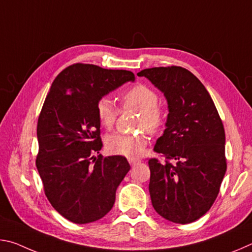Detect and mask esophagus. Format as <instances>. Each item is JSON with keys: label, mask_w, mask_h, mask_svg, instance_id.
I'll return each instance as SVG.
<instances>
[{"label": "esophagus", "mask_w": 252, "mask_h": 252, "mask_svg": "<svg viewBox=\"0 0 252 252\" xmlns=\"http://www.w3.org/2000/svg\"><path fill=\"white\" fill-rule=\"evenodd\" d=\"M127 161H129V163L131 165H135L136 163H139V162H140L139 159H134V158H129V159H127Z\"/></svg>", "instance_id": "esophagus-1"}]
</instances>
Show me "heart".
<instances>
[{"instance_id": "obj_1", "label": "heart", "mask_w": 252, "mask_h": 252, "mask_svg": "<svg viewBox=\"0 0 252 252\" xmlns=\"http://www.w3.org/2000/svg\"><path fill=\"white\" fill-rule=\"evenodd\" d=\"M121 102L126 108L139 111L140 117L136 126L144 127L149 132H156L163 123L164 111L158 103L159 96L152 88L146 84H136L121 94ZM96 114L101 126L106 129L112 127L118 116V110L108 96L100 97L96 102ZM148 144L147 135L140 133H122L116 132L105 140L106 149L114 155L127 158H138L144 152Z\"/></svg>"}]
</instances>
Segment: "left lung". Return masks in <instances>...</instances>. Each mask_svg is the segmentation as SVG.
<instances>
[{
    "instance_id": "left-lung-1",
    "label": "left lung",
    "mask_w": 252,
    "mask_h": 252,
    "mask_svg": "<svg viewBox=\"0 0 252 252\" xmlns=\"http://www.w3.org/2000/svg\"><path fill=\"white\" fill-rule=\"evenodd\" d=\"M138 75L168 102L165 129L155 151L176 162L149 160L152 206L172 222H193L211 208L227 171L222 121L207 89L187 69L152 67Z\"/></svg>"
}]
</instances>
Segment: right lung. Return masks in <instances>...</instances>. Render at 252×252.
Here are the masks:
<instances>
[{
    "label": "right lung",
    "mask_w": 252,
    "mask_h": 252,
    "mask_svg": "<svg viewBox=\"0 0 252 252\" xmlns=\"http://www.w3.org/2000/svg\"><path fill=\"white\" fill-rule=\"evenodd\" d=\"M134 80L130 71L76 63L51 85L37 121L36 168L50 203L71 222L103 218L129 172L125 157L93 155L103 147L96 102Z\"/></svg>",
    "instance_id": "right-lung-1"
}]
</instances>
